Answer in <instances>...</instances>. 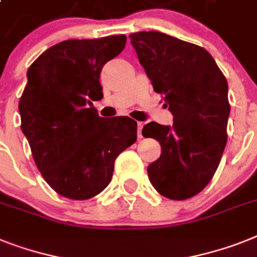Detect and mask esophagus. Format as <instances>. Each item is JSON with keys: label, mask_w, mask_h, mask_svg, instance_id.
Segmentation results:
<instances>
[{"label": "esophagus", "mask_w": 257, "mask_h": 257, "mask_svg": "<svg viewBox=\"0 0 257 257\" xmlns=\"http://www.w3.org/2000/svg\"><path fill=\"white\" fill-rule=\"evenodd\" d=\"M142 128H143V123L139 122V123H138V138H139V139L143 138V135H142Z\"/></svg>", "instance_id": "esophagus-1"}]
</instances>
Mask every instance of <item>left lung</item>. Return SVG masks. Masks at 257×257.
<instances>
[{
  "instance_id": "8db88e82",
  "label": "left lung",
  "mask_w": 257,
  "mask_h": 257,
  "mask_svg": "<svg viewBox=\"0 0 257 257\" xmlns=\"http://www.w3.org/2000/svg\"><path fill=\"white\" fill-rule=\"evenodd\" d=\"M130 39L173 115L172 127L150 122L142 130L162 146L160 158L148 165V177L162 196L188 200L211 181L227 143V80L197 44L159 31L134 33Z\"/></svg>"
}]
</instances>
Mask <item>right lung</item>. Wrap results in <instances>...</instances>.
Listing matches in <instances>:
<instances>
[{"label":"right lung","instance_id":"1","mask_svg":"<svg viewBox=\"0 0 257 257\" xmlns=\"http://www.w3.org/2000/svg\"><path fill=\"white\" fill-rule=\"evenodd\" d=\"M124 35L64 40L30 65L19 99L21 128L43 179L60 196L89 200L111 181L114 162L137 142L128 116L106 119L90 101L102 95L99 75L124 48Z\"/></svg>","mask_w":257,"mask_h":257}]
</instances>
